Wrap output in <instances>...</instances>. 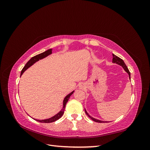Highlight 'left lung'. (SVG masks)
I'll use <instances>...</instances> for the list:
<instances>
[{
	"label": "left lung",
	"mask_w": 150,
	"mask_h": 150,
	"mask_svg": "<svg viewBox=\"0 0 150 150\" xmlns=\"http://www.w3.org/2000/svg\"><path fill=\"white\" fill-rule=\"evenodd\" d=\"M112 62L116 63V64H119V65L121 66L122 67H123L124 69L125 70V71L128 72V74H129V79H130V72H129V69H128V67H127L126 65L125 64V62L123 61V60L121 59V58H120L119 57H117V56H116V55H115V54H112ZM85 112L86 113V115H87L90 117L91 119L92 120H93V121H95V122H108L107 121H100V120H96V119L94 118V117H91V116H89V115H88V113L87 112V111H86V110H85Z\"/></svg>",
	"instance_id": "8db88e82"
}]
</instances>
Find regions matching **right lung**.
Returning a JSON list of instances; mask_svg holds the SVG:
<instances>
[{
  "mask_svg": "<svg viewBox=\"0 0 150 150\" xmlns=\"http://www.w3.org/2000/svg\"><path fill=\"white\" fill-rule=\"evenodd\" d=\"M52 53V49H50L47 51H45L42 53H40L39 54H38V55H36L34 57H32L26 63V64L25 65V66L24 67L23 69L21 71V76L24 73V72L29 68L30 66H31L33 64H34L35 62L38 61L39 59H43L44 57H47V56H49V54H51ZM74 93V91H72V93H71L70 94H69L67 95V96H66V98L64 99V101H63V108L62 110L59 112L57 115H56L55 116H54L53 117H51V118H49L47 120H35L36 121H38L39 122H45V123H49V122H52L57 121V120H59V118H61V116L64 114V110H65V108H66V103L69 100V99L70 98V96L72 94V93ZM35 120V119H34Z\"/></svg>",
  "mask_w": 150,
  "mask_h": 150,
  "instance_id": "1",
  "label": "right lung"
}]
</instances>
